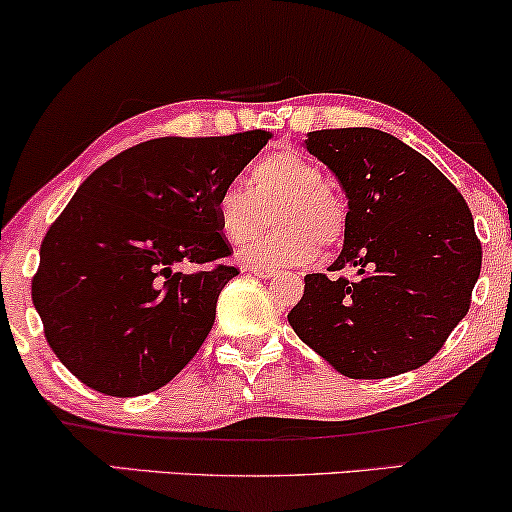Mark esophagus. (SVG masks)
<instances>
[{"label": "esophagus", "instance_id": "34e87169", "mask_svg": "<svg viewBox=\"0 0 512 512\" xmlns=\"http://www.w3.org/2000/svg\"><path fill=\"white\" fill-rule=\"evenodd\" d=\"M247 270L254 272L256 277H263V280H270V277L280 275L275 268H265V265H247Z\"/></svg>", "mask_w": 512, "mask_h": 512}]
</instances>
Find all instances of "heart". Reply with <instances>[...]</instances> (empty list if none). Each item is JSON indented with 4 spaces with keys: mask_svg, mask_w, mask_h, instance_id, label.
<instances>
[{
    "mask_svg": "<svg viewBox=\"0 0 512 512\" xmlns=\"http://www.w3.org/2000/svg\"><path fill=\"white\" fill-rule=\"evenodd\" d=\"M272 212L275 230L240 251L247 265L291 268L313 261L317 249L334 247L345 232V204L327 188V174L303 152H268L249 171V185L232 181L218 188L214 221L230 244L254 237Z\"/></svg>",
    "mask_w": 512,
    "mask_h": 512,
    "instance_id": "heart-1",
    "label": "heart"
}]
</instances>
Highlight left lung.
<instances>
[{
	"instance_id": "obj_1",
	"label": "left lung",
	"mask_w": 512,
	"mask_h": 512,
	"mask_svg": "<svg viewBox=\"0 0 512 512\" xmlns=\"http://www.w3.org/2000/svg\"><path fill=\"white\" fill-rule=\"evenodd\" d=\"M305 150L348 197L343 249L331 265L355 280L305 275L289 324L350 378H388L435 357L466 317L482 244L466 199L421 152L386 131H310Z\"/></svg>"
}]
</instances>
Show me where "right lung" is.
<instances>
[{
	"label": "right lung",
	"mask_w": 512,
	"mask_h": 512,
	"mask_svg": "<svg viewBox=\"0 0 512 512\" xmlns=\"http://www.w3.org/2000/svg\"><path fill=\"white\" fill-rule=\"evenodd\" d=\"M268 131L152 138L79 185L39 249L32 303L51 350L84 386L136 397L167 386L216 320L232 254L214 197L268 143Z\"/></svg>",
	"instance_id": "1"
}]
</instances>
